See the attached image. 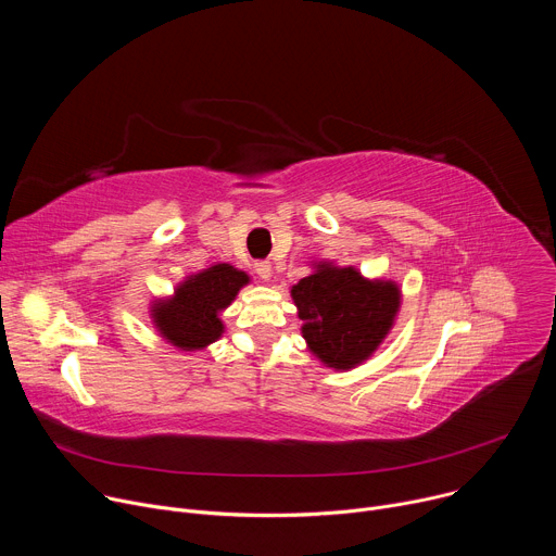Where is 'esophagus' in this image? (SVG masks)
I'll use <instances>...</instances> for the list:
<instances>
[{
	"mask_svg": "<svg viewBox=\"0 0 556 556\" xmlns=\"http://www.w3.org/2000/svg\"><path fill=\"white\" fill-rule=\"evenodd\" d=\"M255 273H257L262 279H270V277H273V266H270V262H257V264H255Z\"/></svg>",
	"mask_w": 556,
	"mask_h": 556,
	"instance_id": "esophagus-1",
	"label": "esophagus"
}]
</instances>
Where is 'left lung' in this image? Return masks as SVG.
Here are the masks:
<instances>
[{"mask_svg": "<svg viewBox=\"0 0 556 556\" xmlns=\"http://www.w3.org/2000/svg\"><path fill=\"white\" fill-rule=\"evenodd\" d=\"M290 296L303 321L307 350L326 367L348 371L365 363L393 328L401 288L391 279H367L354 266L314 264Z\"/></svg>", "mask_w": 556, "mask_h": 556, "instance_id": "8db88e82", "label": "left lung"}]
</instances>
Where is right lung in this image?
<instances>
[{"label":"right lung","mask_w":556,"mask_h":556,"mask_svg":"<svg viewBox=\"0 0 556 556\" xmlns=\"http://www.w3.org/2000/svg\"><path fill=\"white\" fill-rule=\"evenodd\" d=\"M251 277L230 264H215L180 281L172 296L151 303V321L161 337L182 352H198L224 334L219 314Z\"/></svg>","instance_id":"1"}]
</instances>
